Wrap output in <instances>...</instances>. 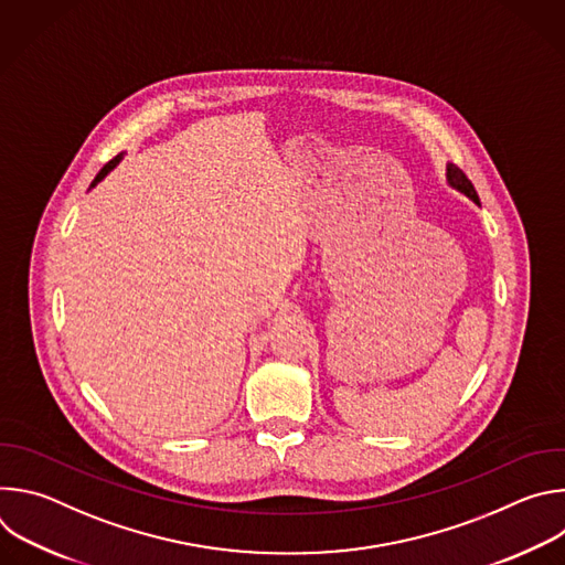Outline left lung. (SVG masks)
<instances>
[{
	"label": "left lung",
	"mask_w": 565,
	"mask_h": 565,
	"mask_svg": "<svg viewBox=\"0 0 565 565\" xmlns=\"http://www.w3.org/2000/svg\"><path fill=\"white\" fill-rule=\"evenodd\" d=\"M447 183L454 188V190H458V192H462L465 196H469L476 205H480V201H478V194H476V190H473V185H471V181L465 177V172L462 170H458L456 166H447Z\"/></svg>",
	"instance_id": "1"
}]
</instances>
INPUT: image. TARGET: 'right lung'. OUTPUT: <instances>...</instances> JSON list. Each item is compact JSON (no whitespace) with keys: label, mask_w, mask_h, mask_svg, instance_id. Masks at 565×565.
I'll use <instances>...</instances> for the list:
<instances>
[{"label":"right lung","mask_w":565,"mask_h":565,"mask_svg":"<svg viewBox=\"0 0 565 565\" xmlns=\"http://www.w3.org/2000/svg\"><path fill=\"white\" fill-rule=\"evenodd\" d=\"M122 156H125V153H118V156H114V158L109 160V163H107V166H105V168H103V170L96 174V179H94L92 188H96V185H98V183H100V181H103V179H105V177H107V174H109V172H111V170H114V168L120 163Z\"/></svg>","instance_id":"obj_1"}]
</instances>
